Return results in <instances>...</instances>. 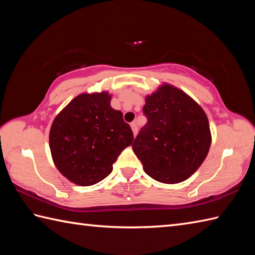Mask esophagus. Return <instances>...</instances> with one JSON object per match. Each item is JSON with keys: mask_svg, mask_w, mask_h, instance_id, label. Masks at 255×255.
<instances>
[{"mask_svg": "<svg viewBox=\"0 0 255 255\" xmlns=\"http://www.w3.org/2000/svg\"><path fill=\"white\" fill-rule=\"evenodd\" d=\"M130 127H131L132 132H133V136L136 137L137 133H138V126H137V124H136V123H131V124H130Z\"/></svg>", "mask_w": 255, "mask_h": 255, "instance_id": "esophagus-1", "label": "esophagus"}]
</instances>
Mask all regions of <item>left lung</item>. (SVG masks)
I'll return each mask as SVG.
<instances>
[{
	"label": "left lung",
	"instance_id": "8db88e82",
	"mask_svg": "<svg viewBox=\"0 0 255 255\" xmlns=\"http://www.w3.org/2000/svg\"><path fill=\"white\" fill-rule=\"evenodd\" d=\"M148 118L132 143L143 170L155 181L176 184L202 165L211 143L207 115L185 92L163 83L145 96Z\"/></svg>",
	"mask_w": 255,
	"mask_h": 255
}]
</instances>
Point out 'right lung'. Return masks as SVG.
<instances>
[{
    "label": "right lung",
    "instance_id": "right-lung-1",
    "mask_svg": "<svg viewBox=\"0 0 255 255\" xmlns=\"http://www.w3.org/2000/svg\"><path fill=\"white\" fill-rule=\"evenodd\" d=\"M112 95L82 93L53 119L49 147L61 174L80 186H90L111 174L122 151L130 145L133 133L123 113L111 106Z\"/></svg>",
    "mask_w": 255,
    "mask_h": 255
}]
</instances>
